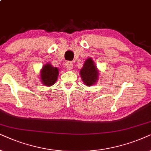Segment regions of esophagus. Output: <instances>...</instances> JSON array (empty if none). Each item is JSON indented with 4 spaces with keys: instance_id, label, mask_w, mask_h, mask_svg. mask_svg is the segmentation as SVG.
Here are the masks:
<instances>
[{
    "instance_id": "34e87169",
    "label": "esophagus",
    "mask_w": 151,
    "mask_h": 151,
    "mask_svg": "<svg viewBox=\"0 0 151 151\" xmlns=\"http://www.w3.org/2000/svg\"><path fill=\"white\" fill-rule=\"evenodd\" d=\"M65 68H67L68 70H71L72 68V63L70 61H68L67 63H65Z\"/></svg>"
}]
</instances>
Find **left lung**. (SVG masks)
Listing matches in <instances>:
<instances>
[{"label":"left lung","mask_w":151,"mask_h":151,"mask_svg":"<svg viewBox=\"0 0 151 151\" xmlns=\"http://www.w3.org/2000/svg\"><path fill=\"white\" fill-rule=\"evenodd\" d=\"M80 74L82 81L86 86H91L96 83L99 77V70L92 58L86 60L83 68L80 70Z\"/></svg>","instance_id":"1"}]
</instances>
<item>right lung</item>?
Returning a JSON list of instances; mask_svg holds the SVG:
<instances>
[{"label":"right lung","mask_w":151,"mask_h":151,"mask_svg":"<svg viewBox=\"0 0 151 151\" xmlns=\"http://www.w3.org/2000/svg\"><path fill=\"white\" fill-rule=\"evenodd\" d=\"M59 75V69L53 67L51 64L47 63L43 66L41 70V79L43 85L51 86L57 81Z\"/></svg>","instance_id":"1"}]
</instances>
